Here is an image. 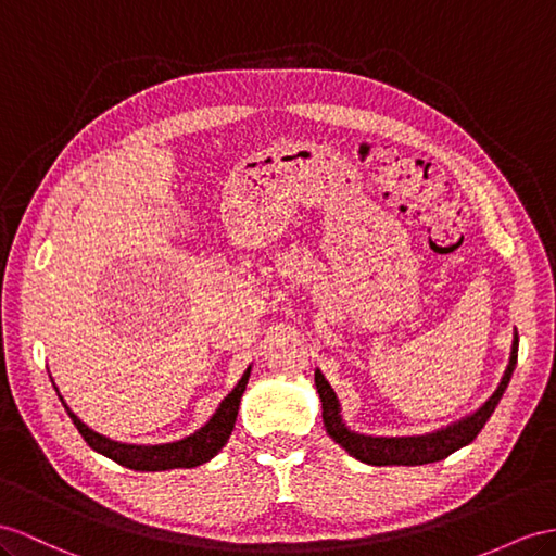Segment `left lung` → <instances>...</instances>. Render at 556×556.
I'll return each instance as SVG.
<instances>
[{
    "mask_svg": "<svg viewBox=\"0 0 556 556\" xmlns=\"http://www.w3.org/2000/svg\"><path fill=\"white\" fill-rule=\"evenodd\" d=\"M517 348H519V336L515 331L505 376L501 380V386H497V390L489 396L486 404L477 408L472 416L453 422L444 427V430H437L432 434H422V437H366V434L350 432L343 418H340V404L336 400V392L331 390L329 382H326L321 371H315V386L321 396V418H324L326 432H329V437L336 441V444L343 446L352 458H357L366 465H427V463L444 460L453 451H458L467 446L469 441H475V437L481 432V427L491 418L497 402L503 400V392L507 390L511 371H515L517 366Z\"/></svg>",
    "mask_w": 556,
    "mask_h": 556,
    "instance_id": "left-lung-1",
    "label": "left lung"
}]
</instances>
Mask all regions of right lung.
Returning <instances> with one entry per match:
<instances>
[{"instance_id":"right-lung-1","label":"right lung","mask_w":556,"mask_h":556,"mask_svg":"<svg viewBox=\"0 0 556 556\" xmlns=\"http://www.w3.org/2000/svg\"><path fill=\"white\" fill-rule=\"evenodd\" d=\"M251 376V366L241 376V380L237 382V388L225 396L223 404L218 406L213 418L202 427V430L185 437L180 441H174V444H160V446H136V444H119V441H112L108 437H101L98 432L89 430L73 410H70L65 404L67 416L73 418L75 427L79 430V434L84 437L87 444L103 453L105 458L115 460L129 469H138V472H162V469H178V467H197L206 460H211L225 444L227 439L232 434V427L237 420V410H239V402L241 394L247 390V382ZM63 402V400H61Z\"/></svg>"}]
</instances>
